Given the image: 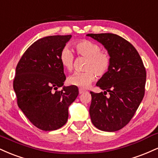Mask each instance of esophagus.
I'll list each match as a JSON object with an SVG mask.
<instances>
[{"label": "esophagus", "mask_w": 158, "mask_h": 158, "mask_svg": "<svg viewBox=\"0 0 158 158\" xmlns=\"http://www.w3.org/2000/svg\"><path fill=\"white\" fill-rule=\"evenodd\" d=\"M79 94H84L85 92V90H83V89H79Z\"/></svg>", "instance_id": "obj_1"}]
</instances>
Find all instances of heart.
<instances>
[{
    "instance_id": "b5f03b06",
    "label": "heart",
    "mask_w": 158,
    "mask_h": 158,
    "mask_svg": "<svg viewBox=\"0 0 158 158\" xmlns=\"http://www.w3.org/2000/svg\"><path fill=\"white\" fill-rule=\"evenodd\" d=\"M77 55L86 58L84 65L85 71L77 72L68 78L70 85L80 88H87L94 81L96 74L103 77L109 70L111 59L110 54L102 51L100 45L93 41L83 39L74 44ZM59 61L65 70L71 71L73 68L74 55L73 52L65 47L59 54Z\"/></svg>"
}]
</instances>
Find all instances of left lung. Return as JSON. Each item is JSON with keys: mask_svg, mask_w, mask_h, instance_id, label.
Listing matches in <instances>:
<instances>
[{"mask_svg": "<svg viewBox=\"0 0 158 158\" xmlns=\"http://www.w3.org/2000/svg\"><path fill=\"white\" fill-rule=\"evenodd\" d=\"M87 35L101 43L111 59L109 70L97 83L104 93L90 91L91 122L101 131H117L130 122L142 102L146 69L135 47L123 38L113 33Z\"/></svg>", "mask_w": 158, "mask_h": 158, "instance_id": "1", "label": "left lung"}]
</instances>
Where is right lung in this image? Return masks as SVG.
I'll return each instance as SVG.
<instances>
[{"label":"right lung","instance_id":"right-lung-1","mask_svg":"<svg viewBox=\"0 0 158 158\" xmlns=\"http://www.w3.org/2000/svg\"><path fill=\"white\" fill-rule=\"evenodd\" d=\"M70 38L71 35H50L37 40L16 67L13 88L18 106L29 120L43 131L64 126L68 119V107L79 94L73 85L57 90L66 79L59 54Z\"/></svg>","mask_w":158,"mask_h":158}]
</instances>
